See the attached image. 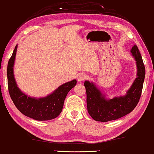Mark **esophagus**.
I'll list each match as a JSON object with an SVG mask.
<instances>
[{
    "label": "esophagus",
    "mask_w": 154,
    "mask_h": 154,
    "mask_svg": "<svg viewBox=\"0 0 154 154\" xmlns=\"http://www.w3.org/2000/svg\"><path fill=\"white\" fill-rule=\"evenodd\" d=\"M87 78V75L84 73H79L78 75L77 81L79 82H82L83 80H85Z\"/></svg>",
    "instance_id": "esophagus-1"
}]
</instances>
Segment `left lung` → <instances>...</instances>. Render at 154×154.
Here are the masks:
<instances>
[{"instance_id":"left-lung-1","label":"left lung","mask_w":154,"mask_h":154,"mask_svg":"<svg viewBox=\"0 0 154 154\" xmlns=\"http://www.w3.org/2000/svg\"><path fill=\"white\" fill-rule=\"evenodd\" d=\"M130 54L136 61L137 77L125 95L107 98L94 83L85 81L88 111L95 121L106 122L116 120L130 113L139 103L145 79V69L137 45L132 47Z\"/></svg>"}]
</instances>
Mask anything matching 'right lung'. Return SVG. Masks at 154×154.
I'll return each mask as SVG.
<instances>
[{
  "instance_id": "add662e5",
  "label": "right lung",
  "mask_w": 154,
  "mask_h": 154,
  "mask_svg": "<svg viewBox=\"0 0 154 154\" xmlns=\"http://www.w3.org/2000/svg\"><path fill=\"white\" fill-rule=\"evenodd\" d=\"M17 45L13 52L7 65V82L10 96L14 105L21 113L28 118L38 121H46L58 117L62 112L67 94L77 84V80L62 84L45 97H31L23 92L15 82L14 66Z\"/></svg>"
}]
</instances>
